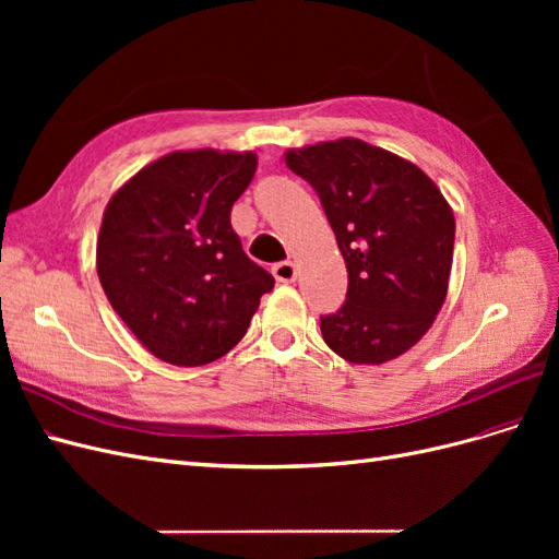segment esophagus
Segmentation results:
<instances>
[{"mask_svg": "<svg viewBox=\"0 0 559 559\" xmlns=\"http://www.w3.org/2000/svg\"><path fill=\"white\" fill-rule=\"evenodd\" d=\"M273 275L277 282H294L298 277V267L294 261H282V263H275Z\"/></svg>", "mask_w": 559, "mask_h": 559, "instance_id": "obj_1", "label": "esophagus"}]
</instances>
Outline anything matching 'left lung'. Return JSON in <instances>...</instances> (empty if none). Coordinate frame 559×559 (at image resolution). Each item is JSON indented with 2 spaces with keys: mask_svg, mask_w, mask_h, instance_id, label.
<instances>
[{
  "mask_svg": "<svg viewBox=\"0 0 559 559\" xmlns=\"http://www.w3.org/2000/svg\"><path fill=\"white\" fill-rule=\"evenodd\" d=\"M319 195L347 265L341 310L321 314L324 343L352 364L408 352L441 310L452 267L454 216L417 165L361 140L286 151Z\"/></svg>",
  "mask_w": 559,
  "mask_h": 559,
  "instance_id": "8db88e82",
  "label": "left lung"
}]
</instances>
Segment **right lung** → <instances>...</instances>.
Segmentation results:
<instances>
[{
    "mask_svg": "<svg viewBox=\"0 0 559 559\" xmlns=\"http://www.w3.org/2000/svg\"><path fill=\"white\" fill-rule=\"evenodd\" d=\"M257 156L177 151L146 165L105 210L97 275L116 314L154 357L205 366L242 341L275 277L230 226Z\"/></svg>",
    "mask_w": 559,
    "mask_h": 559,
    "instance_id": "1",
    "label": "right lung"
}]
</instances>
